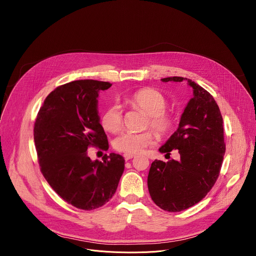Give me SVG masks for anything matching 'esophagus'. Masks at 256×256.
<instances>
[{"mask_svg": "<svg viewBox=\"0 0 256 256\" xmlns=\"http://www.w3.org/2000/svg\"><path fill=\"white\" fill-rule=\"evenodd\" d=\"M134 156H136V155H134V154H128V153L124 154V160H126V161H128V160L132 159Z\"/></svg>", "mask_w": 256, "mask_h": 256, "instance_id": "1", "label": "esophagus"}]
</instances>
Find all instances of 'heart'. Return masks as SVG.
Listing matches in <instances>:
<instances>
[{
  "instance_id": "b5f03b06",
  "label": "heart",
  "mask_w": 256,
  "mask_h": 256,
  "mask_svg": "<svg viewBox=\"0 0 256 256\" xmlns=\"http://www.w3.org/2000/svg\"><path fill=\"white\" fill-rule=\"evenodd\" d=\"M128 102L149 116L147 126H150L158 134H165L172 130L174 120L165 112L168 101L159 91L154 89L138 90L128 98ZM101 124L103 128L109 132H120L124 124L120 106L118 104L108 106L101 116ZM153 140L154 136L151 132H126L118 136L114 140V148L120 152L136 154L151 144Z\"/></svg>"
}]
</instances>
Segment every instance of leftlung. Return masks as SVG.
I'll list each match as a JSON object with an SVG mask.
<instances>
[{
	"instance_id": "obj_1",
	"label": "left lung",
	"mask_w": 256,
	"mask_h": 256,
	"mask_svg": "<svg viewBox=\"0 0 256 256\" xmlns=\"http://www.w3.org/2000/svg\"><path fill=\"white\" fill-rule=\"evenodd\" d=\"M161 81H186L194 92L176 132L159 149L165 156L176 149L180 159L155 160L148 175L153 202L162 210L174 212L194 206L212 190L222 167L226 146L220 108L206 90L188 78L169 77Z\"/></svg>"
}]
</instances>
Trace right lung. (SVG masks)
<instances>
[{"label": "right lung", "instance_id": "right-lung-1", "mask_svg": "<svg viewBox=\"0 0 256 256\" xmlns=\"http://www.w3.org/2000/svg\"><path fill=\"white\" fill-rule=\"evenodd\" d=\"M112 84L78 80L54 89L46 98L34 124V142L42 172L68 204L90 210L116 192L124 158L116 153L92 161L87 149L108 150L98 114V96Z\"/></svg>", "mask_w": 256, "mask_h": 256}]
</instances>
